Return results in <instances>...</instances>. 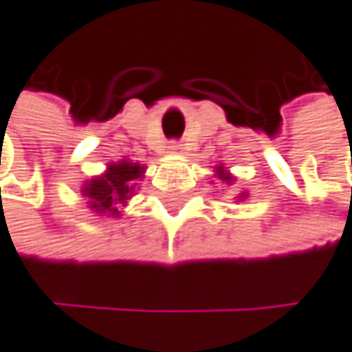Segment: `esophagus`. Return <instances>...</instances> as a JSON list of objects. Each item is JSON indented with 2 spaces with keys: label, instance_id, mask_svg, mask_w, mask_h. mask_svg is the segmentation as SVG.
I'll return each instance as SVG.
<instances>
[{
  "label": "esophagus",
  "instance_id": "esophagus-1",
  "mask_svg": "<svg viewBox=\"0 0 352 352\" xmlns=\"http://www.w3.org/2000/svg\"><path fill=\"white\" fill-rule=\"evenodd\" d=\"M167 150L169 152H183V143H180V141H169Z\"/></svg>",
  "mask_w": 352,
  "mask_h": 352
}]
</instances>
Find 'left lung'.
<instances>
[{
  "instance_id": "left-lung-1",
  "label": "left lung",
  "mask_w": 352,
  "mask_h": 352,
  "mask_svg": "<svg viewBox=\"0 0 352 352\" xmlns=\"http://www.w3.org/2000/svg\"><path fill=\"white\" fill-rule=\"evenodd\" d=\"M217 172H219V174H217V176H219V178H222V180H228V183H230V176H228V174H224V172H222V167H219V169H217Z\"/></svg>"
}]
</instances>
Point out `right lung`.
Returning a JSON list of instances; mask_svg holds the SVG:
<instances>
[{
  "instance_id": "add662e5",
  "label": "right lung",
  "mask_w": 352,
  "mask_h": 352,
  "mask_svg": "<svg viewBox=\"0 0 352 352\" xmlns=\"http://www.w3.org/2000/svg\"><path fill=\"white\" fill-rule=\"evenodd\" d=\"M143 167L137 163H115L109 172L100 178H93L85 187V196H89L91 206L98 213L117 215V204H124L135 191V180L141 178Z\"/></svg>"
}]
</instances>
